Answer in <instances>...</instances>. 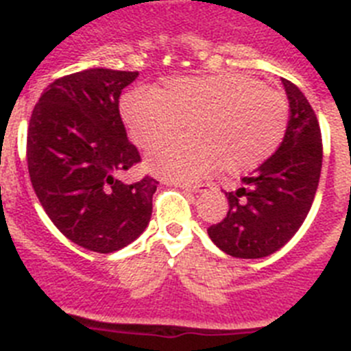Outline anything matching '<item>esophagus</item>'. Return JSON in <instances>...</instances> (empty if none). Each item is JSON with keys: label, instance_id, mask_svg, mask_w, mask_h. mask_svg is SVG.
I'll return each mask as SVG.
<instances>
[{"label": "esophagus", "instance_id": "obj_1", "mask_svg": "<svg viewBox=\"0 0 351 351\" xmlns=\"http://www.w3.org/2000/svg\"><path fill=\"white\" fill-rule=\"evenodd\" d=\"M173 185L180 189H185V191L191 192H204L210 189V183H182V182H173Z\"/></svg>", "mask_w": 351, "mask_h": 351}]
</instances>
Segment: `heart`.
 <instances>
[{
	"label": "heart",
	"mask_w": 351,
	"mask_h": 351,
	"mask_svg": "<svg viewBox=\"0 0 351 351\" xmlns=\"http://www.w3.org/2000/svg\"><path fill=\"white\" fill-rule=\"evenodd\" d=\"M132 141L154 148L185 125L189 136L148 154L147 168L171 180H195L220 164L229 175L250 171L282 145L289 129L285 96L241 73L171 78L154 90L121 101Z\"/></svg>",
	"instance_id": "b5f03b06"
}]
</instances>
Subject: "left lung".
Returning <instances> with one entry per match:
<instances>
[{"label":"left lung","mask_w":351,"mask_h":351,"mask_svg":"<svg viewBox=\"0 0 351 351\" xmlns=\"http://www.w3.org/2000/svg\"><path fill=\"white\" fill-rule=\"evenodd\" d=\"M290 103L289 129L276 152L243 185L226 192V219L208 227L211 241L238 258L280 250L304 222L322 171V132L313 108L292 82L282 78Z\"/></svg>","instance_id":"1"}]
</instances>
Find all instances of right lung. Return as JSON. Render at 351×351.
<instances>
[{
	"label": "right lung",
	"mask_w": 351,
	"mask_h": 351,
	"mask_svg": "<svg viewBox=\"0 0 351 351\" xmlns=\"http://www.w3.org/2000/svg\"><path fill=\"white\" fill-rule=\"evenodd\" d=\"M138 71L93 68L43 90L27 128V169L53 226L85 250L112 254L147 229L157 180L119 176L141 160L119 112Z\"/></svg>",
	"instance_id": "right-lung-1"
}]
</instances>
